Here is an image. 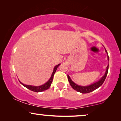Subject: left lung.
<instances>
[{
  "mask_svg": "<svg viewBox=\"0 0 121 121\" xmlns=\"http://www.w3.org/2000/svg\"><path fill=\"white\" fill-rule=\"evenodd\" d=\"M105 51L106 52L107 54V51H106V50L105 49ZM107 58H108V60L109 61V57H108V55L107 54ZM108 65L107 66V67H106V70L105 72V73L104 75L102 77V78H101L100 80H99V81L93 83L92 84H91L88 86H80V85H77L76 83H75L74 82L72 81V80L71 79L70 77L69 76V75H67V78H68V80L69 81V83L72 88H73L74 90L77 91V92H81L82 93H90L91 92L94 91L96 89H97L101 85L103 84V83L104 82V80H105L106 76H107V73H108Z\"/></svg>",
  "mask_w": 121,
  "mask_h": 121,
  "instance_id": "left-lung-1",
  "label": "left lung"
}]
</instances>
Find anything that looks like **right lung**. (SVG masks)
<instances>
[{"label": "right lung", "instance_id": "1", "mask_svg": "<svg viewBox=\"0 0 121 121\" xmlns=\"http://www.w3.org/2000/svg\"><path fill=\"white\" fill-rule=\"evenodd\" d=\"M60 64H58V65H56L54 67V70H53V72L52 73V75H51L50 78V79L48 80V81L46 82L45 83H44V85H42L41 86H32V85H25L24 83H22V82L19 81L21 84H22V86H24V87H25L26 88H28L30 90H31L32 91L34 92H42L43 91H45V90H48V88H49L50 87L51 83L52 82V80H53V77H54V75L55 73L56 70H57V67L59 66Z\"/></svg>", "mask_w": 121, "mask_h": 121}]
</instances>
